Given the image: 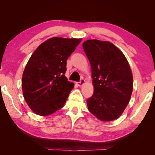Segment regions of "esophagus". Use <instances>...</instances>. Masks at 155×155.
I'll use <instances>...</instances> for the list:
<instances>
[{"label": "esophagus", "instance_id": "1", "mask_svg": "<svg viewBox=\"0 0 155 155\" xmlns=\"http://www.w3.org/2000/svg\"><path fill=\"white\" fill-rule=\"evenodd\" d=\"M84 83H85V80H84V79H82L80 82H77V85L79 86V87H82Z\"/></svg>", "mask_w": 155, "mask_h": 155}]
</instances>
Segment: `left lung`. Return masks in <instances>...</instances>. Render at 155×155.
Wrapping results in <instances>:
<instances>
[{
  "instance_id": "8db88e82",
  "label": "left lung",
  "mask_w": 155,
  "mask_h": 155,
  "mask_svg": "<svg viewBox=\"0 0 155 155\" xmlns=\"http://www.w3.org/2000/svg\"><path fill=\"white\" fill-rule=\"evenodd\" d=\"M82 48L90 61L94 93L87 100L89 111L102 121L119 118L133 92V74L126 56L108 41L89 39Z\"/></svg>"
}]
</instances>
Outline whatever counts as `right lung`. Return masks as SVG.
I'll return each mask as SVG.
<instances>
[{
    "mask_svg": "<svg viewBox=\"0 0 155 155\" xmlns=\"http://www.w3.org/2000/svg\"><path fill=\"white\" fill-rule=\"evenodd\" d=\"M82 39L52 37L38 46L22 78L23 97L34 113L54 114L64 106L74 83L65 76L66 61Z\"/></svg>",
    "mask_w": 155,
    "mask_h": 155,
    "instance_id": "1",
    "label": "right lung"
}]
</instances>
